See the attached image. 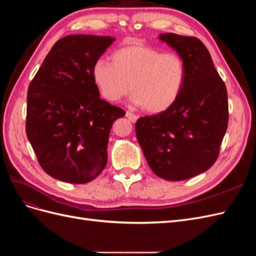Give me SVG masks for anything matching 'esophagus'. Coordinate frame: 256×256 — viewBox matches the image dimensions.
Instances as JSON below:
<instances>
[{
	"mask_svg": "<svg viewBox=\"0 0 256 256\" xmlns=\"http://www.w3.org/2000/svg\"><path fill=\"white\" fill-rule=\"evenodd\" d=\"M126 118H127L130 122H136L138 120V116L136 115V114H134V113L129 112V111H127V112H126Z\"/></svg>",
	"mask_w": 256,
	"mask_h": 256,
	"instance_id": "1",
	"label": "esophagus"
}]
</instances>
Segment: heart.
<instances>
[{
  "instance_id": "heart-1",
  "label": "heart",
  "mask_w": 256,
  "mask_h": 256,
  "mask_svg": "<svg viewBox=\"0 0 256 256\" xmlns=\"http://www.w3.org/2000/svg\"><path fill=\"white\" fill-rule=\"evenodd\" d=\"M92 76L106 102H118L132 90L136 106L158 114L171 109L180 98L187 67L178 53H162L152 46L134 44L116 49L111 63L97 60Z\"/></svg>"
}]
</instances>
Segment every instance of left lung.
I'll use <instances>...</instances> for the list:
<instances>
[{
	"label": "left lung",
	"instance_id": "1",
	"mask_svg": "<svg viewBox=\"0 0 256 256\" xmlns=\"http://www.w3.org/2000/svg\"><path fill=\"white\" fill-rule=\"evenodd\" d=\"M184 58L187 78L175 104L136 124V138L152 171L166 180H184L214 164L228 124L226 84L204 44L196 37L159 35Z\"/></svg>",
	"mask_w": 256,
	"mask_h": 256
}]
</instances>
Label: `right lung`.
<instances>
[{
  "label": "right lung",
  "instance_id": "1",
  "mask_svg": "<svg viewBox=\"0 0 256 256\" xmlns=\"http://www.w3.org/2000/svg\"><path fill=\"white\" fill-rule=\"evenodd\" d=\"M115 40L68 35L58 40L28 90L26 136L44 171L85 184L106 166L113 122L126 112L100 98L92 66Z\"/></svg>",
  "mask_w": 256,
  "mask_h": 256
}]
</instances>
